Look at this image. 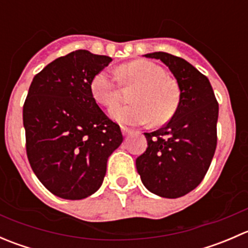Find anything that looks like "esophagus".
<instances>
[{
  "label": "esophagus",
  "mask_w": 248,
  "mask_h": 248,
  "mask_svg": "<svg viewBox=\"0 0 248 248\" xmlns=\"http://www.w3.org/2000/svg\"><path fill=\"white\" fill-rule=\"evenodd\" d=\"M121 131H122V134H124V136H128V134L132 132V129L129 128V127L121 126Z\"/></svg>",
  "instance_id": "1"
}]
</instances>
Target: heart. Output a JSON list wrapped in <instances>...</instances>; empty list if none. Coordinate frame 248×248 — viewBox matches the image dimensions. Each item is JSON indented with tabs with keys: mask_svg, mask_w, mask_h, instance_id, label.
I'll return each instance as SVG.
<instances>
[{
	"mask_svg": "<svg viewBox=\"0 0 248 248\" xmlns=\"http://www.w3.org/2000/svg\"><path fill=\"white\" fill-rule=\"evenodd\" d=\"M126 86H136L129 94L131 104L117 106L110 110L115 121L124 124H163L176 111L180 103L177 82L166 76L158 64L146 60H137L122 64L117 71ZM91 93L94 101L111 108L120 99V84L110 72L103 71L92 79Z\"/></svg>",
	"mask_w": 248,
	"mask_h": 248,
	"instance_id": "heart-1",
	"label": "heart"
}]
</instances>
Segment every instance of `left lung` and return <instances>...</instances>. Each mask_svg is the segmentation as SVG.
Masks as SVG:
<instances>
[{
    "label": "left lung",
    "instance_id": "left-lung-1",
    "mask_svg": "<svg viewBox=\"0 0 248 248\" xmlns=\"http://www.w3.org/2000/svg\"><path fill=\"white\" fill-rule=\"evenodd\" d=\"M176 78L180 103L162 128L144 133L146 151L137 158L144 186L164 198H179L206 175L217 146L218 102L209 79L191 63L168 52H152Z\"/></svg>",
    "mask_w": 248,
    "mask_h": 248
}]
</instances>
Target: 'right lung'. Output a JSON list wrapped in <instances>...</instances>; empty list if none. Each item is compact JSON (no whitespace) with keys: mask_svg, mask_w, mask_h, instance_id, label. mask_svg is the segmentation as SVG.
I'll list each match as a JSON object with an SVG mask.
<instances>
[{"mask_svg":"<svg viewBox=\"0 0 248 248\" xmlns=\"http://www.w3.org/2000/svg\"><path fill=\"white\" fill-rule=\"evenodd\" d=\"M109 56L76 50L36 74L22 109L30 166L52 194L78 201L93 194L107 161L122 142L120 126L91 93Z\"/></svg>","mask_w":248,"mask_h":248,"instance_id":"1","label":"right lung"}]
</instances>
